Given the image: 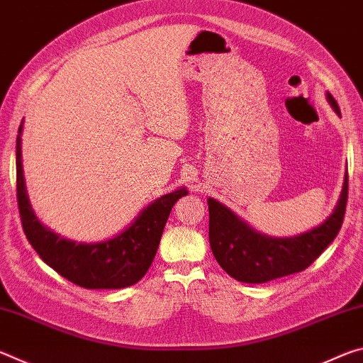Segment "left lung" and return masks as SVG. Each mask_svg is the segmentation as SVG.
Instances as JSON below:
<instances>
[{
  "mask_svg": "<svg viewBox=\"0 0 363 363\" xmlns=\"http://www.w3.org/2000/svg\"><path fill=\"white\" fill-rule=\"evenodd\" d=\"M327 99L331 108L341 115L333 96L327 93ZM347 184L346 173L335 210L320 225L293 237H270L257 232L218 200L208 199L210 245L219 266L245 284H266L309 267L341 229Z\"/></svg>",
  "mask_w": 363,
  "mask_h": 363,
  "instance_id": "8db88e82",
  "label": "left lung"
}]
</instances>
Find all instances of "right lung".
<instances>
[{"instance_id": "add662e5", "label": "right lung", "mask_w": 363, "mask_h": 363, "mask_svg": "<svg viewBox=\"0 0 363 363\" xmlns=\"http://www.w3.org/2000/svg\"><path fill=\"white\" fill-rule=\"evenodd\" d=\"M22 130L23 121L16 144L17 203L23 232L36 253L62 277L88 290H118L138 284L157 255L171 208L181 196L187 195V189H176L152 201L125 230L108 240L96 243L69 240L43 225L30 205L22 167Z\"/></svg>"}]
</instances>
